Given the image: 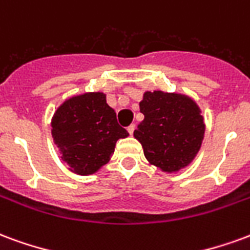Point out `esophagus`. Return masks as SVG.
Returning a JSON list of instances; mask_svg holds the SVG:
<instances>
[{
  "mask_svg": "<svg viewBox=\"0 0 250 250\" xmlns=\"http://www.w3.org/2000/svg\"><path fill=\"white\" fill-rule=\"evenodd\" d=\"M134 129H136V125H134V124H132L130 126H127V132H129V134H133Z\"/></svg>",
  "mask_w": 250,
  "mask_h": 250,
  "instance_id": "34e87169",
  "label": "esophagus"
}]
</instances>
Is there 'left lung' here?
<instances>
[{"instance_id": "1", "label": "left lung", "mask_w": 250, "mask_h": 250, "mask_svg": "<svg viewBox=\"0 0 250 250\" xmlns=\"http://www.w3.org/2000/svg\"><path fill=\"white\" fill-rule=\"evenodd\" d=\"M140 112L144 121L134 130V137L149 163L165 172H177L192 163L205 132L194 101L174 93L146 92Z\"/></svg>"}]
</instances>
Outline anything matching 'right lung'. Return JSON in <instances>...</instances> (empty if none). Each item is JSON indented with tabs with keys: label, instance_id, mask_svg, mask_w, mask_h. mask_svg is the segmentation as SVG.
Here are the masks:
<instances>
[{
	"label": "right lung",
	"instance_id": "1",
	"mask_svg": "<svg viewBox=\"0 0 250 250\" xmlns=\"http://www.w3.org/2000/svg\"><path fill=\"white\" fill-rule=\"evenodd\" d=\"M52 134L72 172L87 176L109 163L116 143L129 133L120 126L104 93H85L58 107Z\"/></svg>",
	"mask_w": 250,
	"mask_h": 250
}]
</instances>
